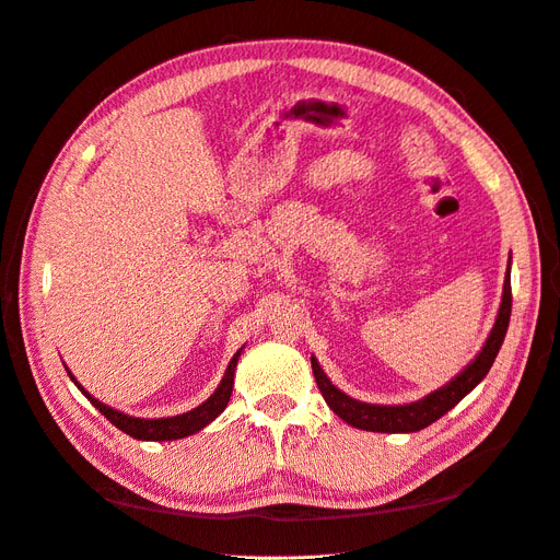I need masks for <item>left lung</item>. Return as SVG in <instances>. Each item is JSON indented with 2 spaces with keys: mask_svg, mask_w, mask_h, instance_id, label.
I'll return each mask as SVG.
<instances>
[{
  "mask_svg": "<svg viewBox=\"0 0 560 560\" xmlns=\"http://www.w3.org/2000/svg\"><path fill=\"white\" fill-rule=\"evenodd\" d=\"M510 315H512V257H510V264H506L502 301H500L495 325L490 329L481 352L460 371V374L451 378L446 385L434 389V393L425 395L418 401L397 404V406L358 401L348 397L346 393H341V389L327 378L319 362L315 360V354H311L313 376L322 397H325V401L329 404V409L352 428H360L366 432H387V434L425 430L434 420L448 413L457 401L467 397L471 389L486 378V374L490 371V366H493L498 352L502 348L506 327H510Z\"/></svg>",
  "mask_w": 560,
  "mask_h": 560,
  "instance_id": "obj_1",
  "label": "left lung"
}]
</instances>
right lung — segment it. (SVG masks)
<instances>
[{
    "instance_id": "obj_1",
    "label": "right lung",
    "mask_w": 560,
    "mask_h": 560,
    "mask_svg": "<svg viewBox=\"0 0 560 560\" xmlns=\"http://www.w3.org/2000/svg\"><path fill=\"white\" fill-rule=\"evenodd\" d=\"M241 352H243V348L233 354V360L229 362V369L224 371L222 383H219V387L206 401L196 406V409H191V411L171 416V418H135V416H128L118 409H112V406L95 399L89 389H83V385L72 376V371L67 366L65 369H67V374H70V378L74 381V385L81 389L83 395H86V399L95 406V409L121 432L130 434L132 439H140V442H175V439H184V436L200 432L226 409V404L233 393V376H235V366H238Z\"/></svg>"
}]
</instances>
